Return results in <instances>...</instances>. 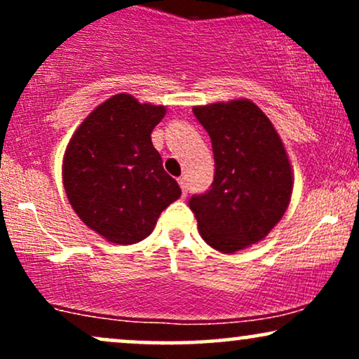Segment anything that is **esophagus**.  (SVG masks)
<instances>
[{
	"label": "esophagus",
	"mask_w": 359,
	"mask_h": 359,
	"mask_svg": "<svg viewBox=\"0 0 359 359\" xmlns=\"http://www.w3.org/2000/svg\"><path fill=\"white\" fill-rule=\"evenodd\" d=\"M179 185H180V189H182V197H185L187 196V180H185L184 177H180Z\"/></svg>",
	"instance_id": "34e87169"
}]
</instances>
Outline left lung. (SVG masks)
<instances>
[{"label": "left lung", "mask_w": 359, "mask_h": 359, "mask_svg": "<svg viewBox=\"0 0 359 359\" xmlns=\"http://www.w3.org/2000/svg\"><path fill=\"white\" fill-rule=\"evenodd\" d=\"M192 113L211 138L216 170L211 189L194 194L189 208L204 241L234 253L282 219L292 196L290 163L271 121L251 101L197 106Z\"/></svg>", "instance_id": "8db88e82"}]
</instances>
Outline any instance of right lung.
Masks as SVG:
<instances>
[{
    "mask_svg": "<svg viewBox=\"0 0 359 359\" xmlns=\"http://www.w3.org/2000/svg\"><path fill=\"white\" fill-rule=\"evenodd\" d=\"M163 114V106L116 94L81 123L65 150L62 175L69 203L86 226L111 243L142 241L182 194L151 143Z\"/></svg>",
    "mask_w": 359,
    "mask_h": 359,
    "instance_id": "1",
    "label": "right lung"
}]
</instances>
